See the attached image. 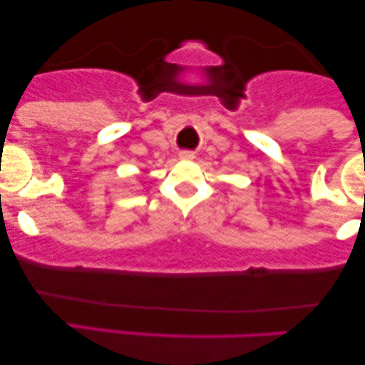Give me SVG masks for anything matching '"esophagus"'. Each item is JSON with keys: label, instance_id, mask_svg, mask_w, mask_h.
Instances as JSON below:
<instances>
[{"label": "esophagus", "instance_id": "obj_1", "mask_svg": "<svg viewBox=\"0 0 365 365\" xmlns=\"http://www.w3.org/2000/svg\"><path fill=\"white\" fill-rule=\"evenodd\" d=\"M180 159L190 161V159H194V153H192V150H182V153H180Z\"/></svg>", "mask_w": 365, "mask_h": 365}]
</instances>
